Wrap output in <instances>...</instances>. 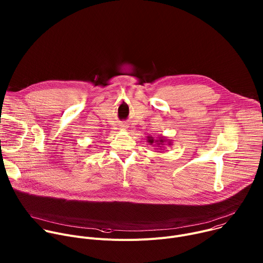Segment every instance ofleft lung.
<instances>
[{"instance_id": "8db88e82", "label": "left lung", "mask_w": 263, "mask_h": 263, "mask_svg": "<svg viewBox=\"0 0 263 263\" xmlns=\"http://www.w3.org/2000/svg\"><path fill=\"white\" fill-rule=\"evenodd\" d=\"M147 142H149L151 144L156 143V145L161 149L163 148L164 145H172V140L167 139L165 136L162 135H158L157 138H153L152 136H147Z\"/></svg>"}]
</instances>
